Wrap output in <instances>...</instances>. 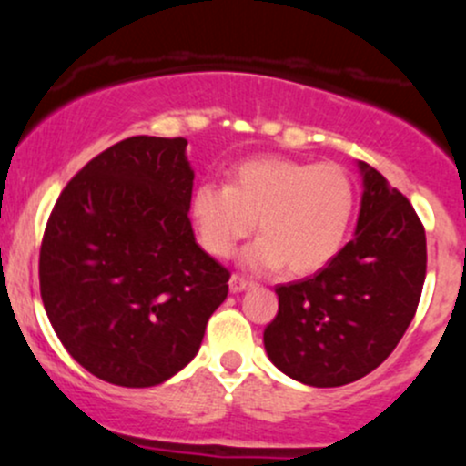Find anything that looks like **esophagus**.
<instances>
[{"instance_id":"1","label":"esophagus","mask_w":466,"mask_h":466,"mask_svg":"<svg viewBox=\"0 0 466 466\" xmlns=\"http://www.w3.org/2000/svg\"><path fill=\"white\" fill-rule=\"evenodd\" d=\"M249 287H251V282L248 280V278H243L238 274H234L232 278H229V291H232V293H240V291H245V289H249Z\"/></svg>"}]
</instances>
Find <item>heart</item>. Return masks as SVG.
I'll list each match as a JSON object with an SVG mask.
<instances>
[{"label":"heart","instance_id":"1","mask_svg":"<svg viewBox=\"0 0 466 466\" xmlns=\"http://www.w3.org/2000/svg\"><path fill=\"white\" fill-rule=\"evenodd\" d=\"M355 212V188L339 164L260 157L234 170L229 186H197L190 217L203 249L226 256L248 238L258 218L260 237L240 256L251 271L285 265L313 274L335 258Z\"/></svg>","mask_w":466,"mask_h":466}]
</instances>
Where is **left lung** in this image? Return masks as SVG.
<instances>
[{"label":"left lung","mask_w":466,"mask_h":466,"mask_svg":"<svg viewBox=\"0 0 466 466\" xmlns=\"http://www.w3.org/2000/svg\"><path fill=\"white\" fill-rule=\"evenodd\" d=\"M355 237L318 274L278 285V315L263 341L296 381L337 388L388 360L414 318L427 269L425 228L379 170L360 162Z\"/></svg>","instance_id":"8db88e82"}]
</instances>
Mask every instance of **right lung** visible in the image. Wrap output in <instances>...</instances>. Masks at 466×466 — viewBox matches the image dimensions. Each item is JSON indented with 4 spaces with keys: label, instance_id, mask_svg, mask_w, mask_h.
Wrapping results in <instances>:
<instances>
[{
    "label": "right lung",
    "instance_id": "right-lung-1",
    "mask_svg": "<svg viewBox=\"0 0 466 466\" xmlns=\"http://www.w3.org/2000/svg\"><path fill=\"white\" fill-rule=\"evenodd\" d=\"M184 137L136 136L96 155L47 218L39 285L47 319L94 377L164 383L199 352L229 271L190 226Z\"/></svg>",
    "mask_w": 466,
    "mask_h": 466
}]
</instances>
